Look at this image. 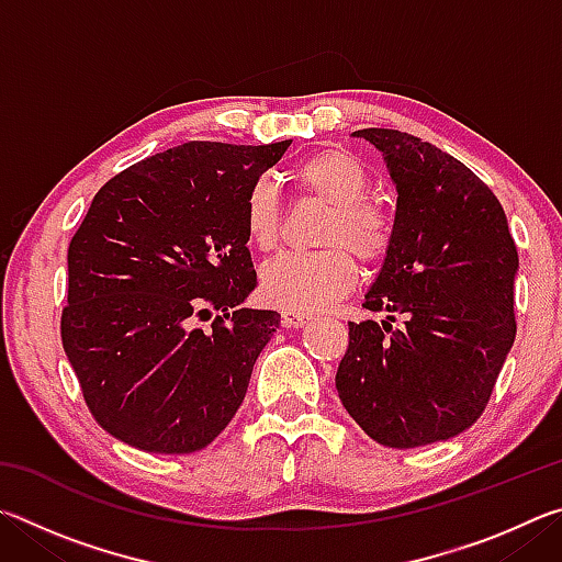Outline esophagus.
Listing matches in <instances>:
<instances>
[{"mask_svg": "<svg viewBox=\"0 0 562 562\" xmlns=\"http://www.w3.org/2000/svg\"><path fill=\"white\" fill-rule=\"evenodd\" d=\"M312 322V315L307 312H292V310H284L282 312V325L284 327H304Z\"/></svg>", "mask_w": 562, "mask_h": 562, "instance_id": "esophagus-1", "label": "esophagus"}]
</instances>
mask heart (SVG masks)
<instances>
[{"mask_svg":"<svg viewBox=\"0 0 562 562\" xmlns=\"http://www.w3.org/2000/svg\"><path fill=\"white\" fill-rule=\"evenodd\" d=\"M300 193L329 205L319 233L325 250L280 255L262 268V297L280 310L315 312L341 297L357 280V262H382L394 243V221L369 198V173L345 148H322L290 170ZM245 233L252 247L272 252L282 237V203L270 180L252 183L245 201Z\"/></svg>","mask_w":562,"mask_h":562,"instance_id":"1","label":"heart"}]
</instances>
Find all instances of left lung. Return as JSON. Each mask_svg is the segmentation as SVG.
I'll return each instance as SVG.
<instances>
[{
  "label": "left lung",
  "instance_id": "obj_1",
  "mask_svg": "<svg viewBox=\"0 0 562 562\" xmlns=\"http://www.w3.org/2000/svg\"><path fill=\"white\" fill-rule=\"evenodd\" d=\"M355 136L382 150L398 198L392 250L364 297L386 319L349 322L335 382L367 436L416 449L471 429L486 408L516 339L518 250L498 198L461 160L404 131Z\"/></svg>",
  "mask_w": 562,
  "mask_h": 562
}]
</instances>
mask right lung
<instances>
[{"mask_svg": "<svg viewBox=\"0 0 562 562\" xmlns=\"http://www.w3.org/2000/svg\"><path fill=\"white\" fill-rule=\"evenodd\" d=\"M288 146L188 140L93 195L69 243L61 345L91 416L119 441L193 453L240 408L280 327L278 312L240 307L258 284L245 201Z\"/></svg>", "mask_w": 562, "mask_h": 562, "instance_id": "add662e5", "label": "right lung"}]
</instances>
